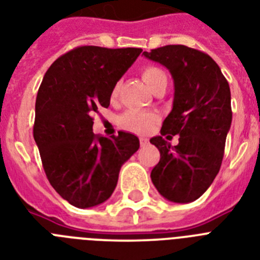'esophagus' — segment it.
I'll return each mask as SVG.
<instances>
[{
	"instance_id": "obj_1",
	"label": "esophagus",
	"mask_w": 260,
	"mask_h": 260,
	"mask_svg": "<svg viewBox=\"0 0 260 260\" xmlns=\"http://www.w3.org/2000/svg\"><path fill=\"white\" fill-rule=\"evenodd\" d=\"M148 144V140L147 139H144V137H141L140 139V145L141 147H145V145Z\"/></svg>"
}]
</instances>
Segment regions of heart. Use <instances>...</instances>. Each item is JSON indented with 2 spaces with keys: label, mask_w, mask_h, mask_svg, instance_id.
Segmentation results:
<instances>
[{
  "label": "heart",
  "mask_w": 260,
  "mask_h": 260,
  "mask_svg": "<svg viewBox=\"0 0 260 260\" xmlns=\"http://www.w3.org/2000/svg\"><path fill=\"white\" fill-rule=\"evenodd\" d=\"M141 76H143V80L145 81V84L151 88V90L155 88L160 81L167 80L166 72L163 69L157 68V67H153V65H148L145 67L141 71ZM119 82H116L113 88H112V97H116L119 93ZM156 116L153 113H149V112H143L137 111V109H131V111H126L121 119H120V123L124 128L132 131V132H136V134H144L151 128V125L155 123Z\"/></svg>",
  "instance_id": "1"
}]
</instances>
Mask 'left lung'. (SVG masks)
Returning <instances> with one entry per match:
<instances>
[{
  "mask_svg": "<svg viewBox=\"0 0 260 260\" xmlns=\"http://www.w3.org/2000/svg\"><path fill=\"white\" fill-rule=\"evenodd\" d=\"M143 54L166 67L175 86L172 111L163 121L161 136L149 140L160 152L152 183L164 199L191 203L208 189L220 170L233 121L230 85L219 65L200 50L166 45ZM171 134L179 135L175 147L162 137Z\"/></svg>",
  "mask_w": 260,
  "mask_h": 260,
  "instance_id": "1",
  "label": "left lung"
}]
</instances>
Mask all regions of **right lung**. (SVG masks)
<instances>
[{
    "label": "right lung",
    "instance_id": "1",
    "mask_svg": "<svg viewBox=\"0 0 260 260\" xmlns=\"http://www.w3.org/2000/svg\"><path fill=\"white\" fill-rule=\"evenodd\" d=\"M141 52L79 46L58 57L40 85L35 141L52 187L77 208L108 200L120 168L140 147L137 136L123 131L111 137L94 135L92 115L108 108L112 88Z\"/></svg>",
    "mask_w": 260,
    "mask_h": 260
}]
</instances>
